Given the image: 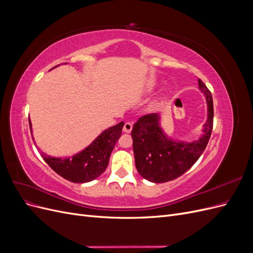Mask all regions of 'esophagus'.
Returning a JSON list of instances; mask_svg holds the SVG:
<instances>
[{
  "instance_id": "34e87169",
  "label": "esophagus",
  "mask_w": 253,
  "mask_h": 253,
  "mask_svg": "<svg viewBox=\"0 0 253 253\" xmlns=\"http://www.w3.org/2000/svg\"><path fill=\"white\" fill-rule=\"evenodd\" d=\"M132 128H133V125L131 122H126L125 126H124V132L125 133H131L132 132Z\"/></svg>"
}]
</instances>
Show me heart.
I'll return each mask as SVG.
<instances>
[{"label":"heart","mask_w":253,"mask_h":253,"mask_svg":"<svg viewBox=\"0 0 253 253\" xmlns=\"http://www.w3.org/2000/svg\"><path fill=\"white\" fill-rule=\"evenodd\" d=\"M167 95H168L167 90H162V91H160V96H159V98H160V99H164V98H166V97H167Z\"/></svg>","instance_id":"b5f03b06"}]
</instances>
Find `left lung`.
I'll return each instance as SVG.
<instances>
[{"mask_svg": "<svg viewBox=\"0 0 253 253\" xmlns=\"http://www.w3.org/2000/svg\"><path fill=\"white\" fill-rule=\"evenodd\" d=\"M198 89L206 97L207 120L203 134L195 140L185 141L168 135L158 113L144 115L132 129L135 165L144 179L160 183L179 177L201 157L213 127V100L210 90L198 79Z\"/></svg>", "mask_w": 253, "mask_h": 253, "instance_id": "obj_1", "label": "left lung"}]
</instances>
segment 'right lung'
Returning <instances> with one entry per match:
<instances>
[{
	"instance_id": "1",
	"label": "right lung",
	"mask_w": 253,
	"mask_h": 253,
	"mask_svg": "<svg viewBox=\"0 0 253 253\" xmlns=\"http://www.w3.org/2000/svg\"><path fill=\"white\" fill-rule=\"evenodd\" d=\"M124 126L125 122L121 121L120 124L104 129L89 145L72 157H51L45 153H42L41 156L45 163L63 178L77 183L91 181L105 171L111 153L120 138ZM29 126L33 135L30 120Z\"/></svg>"
}]
</instances>
